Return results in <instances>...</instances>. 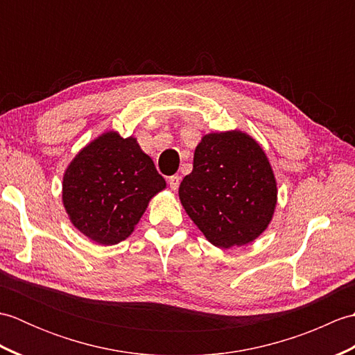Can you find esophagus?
<instances>
[{
	"mask_svg": "<svg viewBox=\"0 0 355 355\" xmlns=\"http://www.w3.org/2000/svg\"><path fill=\"white\" fill-rule=\"evenodd\" d=\"M168 183H169V187H171L172 191H177V189H178V186H180V177H178V175H172V177H169Z\"/></svg>",
	"mask_w": 355,
	"mask_h": 355,
	"instance_id": "obj_1",
	"label": "esophagus"
}]
</instances>
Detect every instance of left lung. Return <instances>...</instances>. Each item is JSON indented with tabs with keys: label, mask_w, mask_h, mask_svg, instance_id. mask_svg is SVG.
Masks as SVG:
<instances>
[{
	"label": "left lung",
	"mask_w": 355,
	"mask_h": 355,
	"mask_svg": "<svg viewBox=\"0 0 355 355\" xmlns=\"http://www.w3.org/2000/svg\"><path fill=\"white\" fill-rule=\"evenodd\" d=\"M180 200L195 225L221 248L252 243L267 229L276 207V180L262 148L241 131L201 139Z\"/></svg>",
	"instance_id": "left-lung-1"
}]
</instances>
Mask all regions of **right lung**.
Masks as SVG:
<instances>
[{"instance_id":"right-lung-1","label":"right lung","mask_w":355,"mask_h":355,"mask_svg":"<svg viewBox=\"0 0 355 355\" xmlns=\"http://www.w3.org/2000/svg\"><path fill=\"white\" fill-rule=\"evenodd\" d=\"M164 187L137 140L110 131L73 158L62 201L74 227L97 244L112 245L131 235L149 200Z\"/></svg>"}]
</instances>
